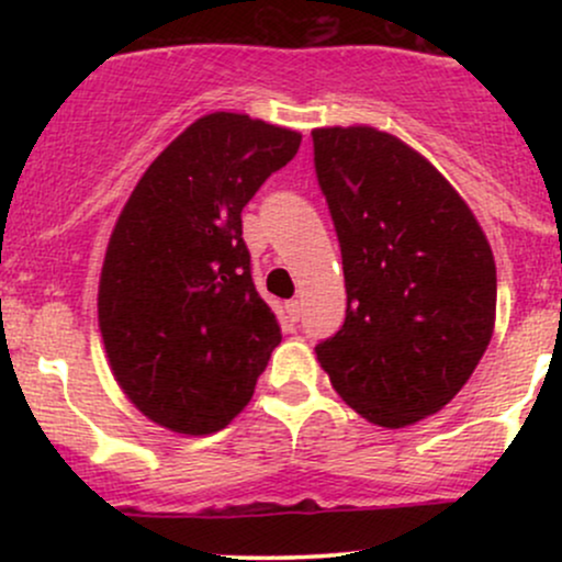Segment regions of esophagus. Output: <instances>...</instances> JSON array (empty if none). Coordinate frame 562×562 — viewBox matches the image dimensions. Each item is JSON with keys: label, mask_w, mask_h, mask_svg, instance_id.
<instances>
[{"label": "esophagus", "mask_w": 562, "mask_h": 562, "mask_svg": "<svg viewBox=\"0 0 562 562\" xmlns=\"http://www.w3.org/2000/svg\"><path fill=\"white\" fill-rule=\"evenodd\" d=\"M285 312H288L290 322H299L301 319V301H288Z\"/></svg>", "instance_id": "34e87169"}]
</instances>
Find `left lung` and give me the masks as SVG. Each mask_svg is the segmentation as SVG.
Wrapping results in <instances>:
<instances>
[{"label":"left lung","instance_id":"obj_1","mask_svg":"<svg viewBox=\"0 0 562 562\" xmlns=\"http://www.w3.org/2000/svg\"><path fill=\"white\" fill-rule=\"evenodd\" d=\"M312 139L346 277L344 327L317 359L364 420L404 428L443 409L492 340V245L460 192L393 134L327 126Z\"/></svg>","mask_w":562,"mask_h":562}]
</instances>
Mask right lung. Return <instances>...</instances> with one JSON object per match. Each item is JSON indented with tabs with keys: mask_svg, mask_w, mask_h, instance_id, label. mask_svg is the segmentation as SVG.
Masks as SVG:
<instances>
[{
	"mask_svg": "<svg viewBox=\"0 0 562 562\" xmlns=\"http://www.w3.org/2000/svg\"><path fill=\"white\" fill-rule=\"evenodd\" d=\"M301 134L245 113L198 119L126 200L97 293L121 391L173 434L227 428L282 335L250 277L243 209Z\"/></svg>",
	"mask_w": 562,
	"mask_h": 562,
	"instance_id": "1",
	"label": "right lung"
}]
</instances>
